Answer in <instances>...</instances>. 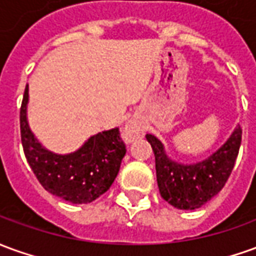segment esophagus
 Returning <instances> with one entry per match:
<instances>
[{
  "label": "esophagus",
  "mask_w": 256,
  "mask_h": 256,
  "mask_svg": "<svg viewBox=\"0 0 256 256\" xmlns=\"http://www.w3.org/2000/svg\"><path fill=\"white\" fill-rule=\"evenodd\" d=\"M140 133H141L140 126H138L136 122H133V120H130V122L126 123V124H124V128H123L122 137L124 141L132 142V141H134L137 137H138V136H140Z\"/></svg>",
  "instance_id": "34e87169"
}]
</instances>
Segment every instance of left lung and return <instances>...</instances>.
Listing matches in <instances>:
<instances>
[{
    "label": "left lung",
    "instance_id": "1",
    "mask_svg": "<svg viewBox=\"0 0 256 256\" xmlns=\"http://www.w3.org/2000/svg\"><path fill=\"white\" fill-rule=\"evenodd\" d=\"M241 128H234L232 136L210 156L201 162L183 165L166 155L162 142L146 134V140L155 155V169L159 192L162 198L178 209H196L212 200L224 187L241 144Z\"/></svg>",
    "mask_w": 256,
    "mask_h": 256
}]
</instances>
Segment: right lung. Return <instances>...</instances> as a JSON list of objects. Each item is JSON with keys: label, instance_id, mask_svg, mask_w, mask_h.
<instances>
[{"label": "right lung", "instance_id": "add662e5", "mask_svg": "<svg viewBox=\"0 0 256 256\" xmlns=\"http://www.w3.org/2000/svg\"><path fill=\"white\" fill-rule=\"evenodd\" d=\"M28 87L20 106V137L26 159L40 184L72 204H88L110 190L126 154L119 128L91 136L78 151L54 154L37 141L28 123Z\"/></svg>", "mask_w": 256, "mask_h": 256}]
</instances>
